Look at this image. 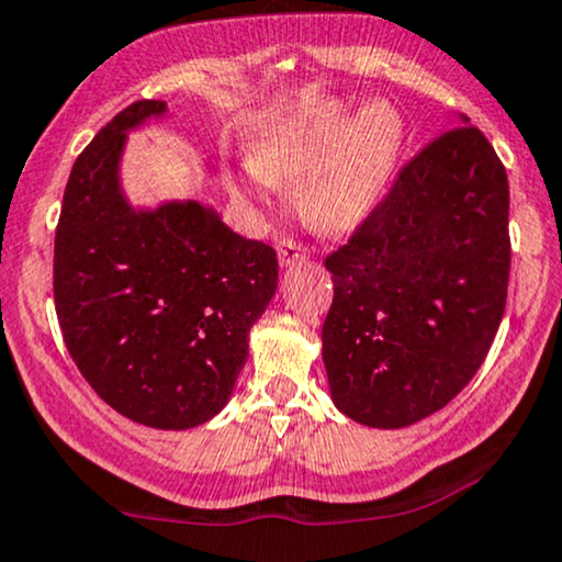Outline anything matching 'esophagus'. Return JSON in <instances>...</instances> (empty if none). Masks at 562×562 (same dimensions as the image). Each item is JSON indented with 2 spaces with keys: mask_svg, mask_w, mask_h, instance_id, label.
<instances>
[{
  "mask_svg": "<svg viewBox=\"0 0 562 562\" xmlns=\"http://www.w3.org/2000/svg\"><path fill=\"white\" fill-rule=\"evenodd\" d=\"M307 257V249L296 241H281L279 244V262L283 268H292L296 262H302Z\"/></svg>",
  "mask_w": 562,
  "mask_h": 562,
  "instance_id": "1",
  "label": "esophagus"
}]
</instances>
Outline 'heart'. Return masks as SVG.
Here are the masks:
<instances>
[{"label": "heart", "instance_id": "heart-1", "mask_svg": "<svg viewBox=\"0 0 562 562\" xmlns=\"http://www.w3.org/2000/svg\"><path fill=\"white\" fill-rule=\"evenodd\" d=\"M405 123L386 102L366 110L341 99L307 104L257 138L239 168V189L273 204L276 183L302 181L300 215L323 234H349L373 217L392 187Z\"/></svg>", "mask_w": 562, "mask_h": 562}]
</instances>
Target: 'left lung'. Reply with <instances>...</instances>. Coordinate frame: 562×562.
I'll return each mask as SVG.
<instances>
[{"label":"left lung","instance_id":"obj_1","mask_svg":"<svg viewBox=\"0 0 562 562\" xmlns=\"http://www.w3.org/2000/svg\"><path fill=\"white\" fill-rule=\"evenodd\" d=\"M400 170L345 247L326 257L334 302L323 366L334 405L371 428H405L463 392L503 321L510 189L468 117Z\"/></svg>","mask_w":562,"mask_h":562}]
</instances>
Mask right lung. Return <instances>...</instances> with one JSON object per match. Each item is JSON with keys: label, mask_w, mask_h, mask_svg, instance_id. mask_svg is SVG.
I'll use <instances>...</instances> for the list:
<instances>
[{"label": "right lung", "mask_w": 562, "mask_h": 562, "mask_svg": "<svg viewBox=\"0 0 562 562\" xmlns=\"http://www.w3.org/2000/svg\"><path fill=\"white\" fill-rule=\"evenodd\" d=\"M165 112L160 99L128 104L78 155L55 234V307L72 362L112 411L183 431L231 400L279 260L210 204L128 202L125 138Z\"/></svg>", "instance_id": "1"}]
</instances>
